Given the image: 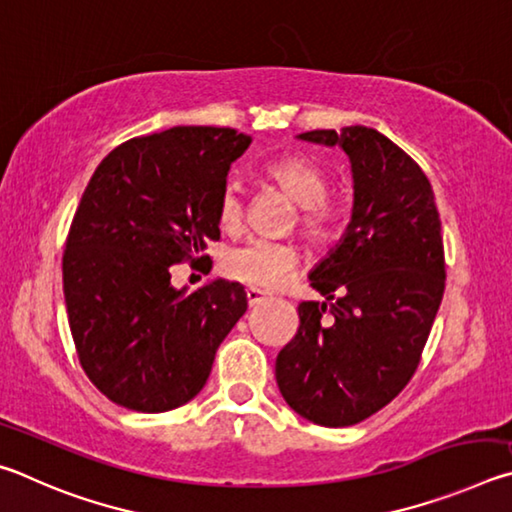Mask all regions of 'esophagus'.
Wrapping results in <instances>:
<instances>
[{"label":"esophagus","mask_w":512,"mask_h":512,"mask_svg":"<svg viewBox=\"0 0 512 512\" xmlns=\"http://www.w3.org/2000/svg\"><path fill=\"white\" fill-rule=\"evenodd\" d=\"M246 298H248V305H250V307H257L259 302L266 300V293L255 289V287H248V289H246Z\"/></svg>","instance_id":"34e87169"}]
</instances>
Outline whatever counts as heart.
<instances>
[{"mask_svg":"<svg viewBox=\"0 0 512 512\" xmlns=\"http://www.w3.org/2000/svg\"><path fill=\"white\" fill-rule=\"evenodd\" d=\"M264 176L300 207L298 225L311 241H327L334 237L339 225V207L327 198V173L302 155H284L268 162ZM244 216V201L235 187H225L219 198V223L225 230L239 228ZM298 266L296 248L275 241L253 239L230 248L223 257V271L232 280L250 284L255 289H280Z\"/></svg>","mask_w":512,"mask_h":512,"instance_id":"obj_1","label":"heart"}]
</instances>
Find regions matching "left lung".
Wrapping results in <instances>:
<instances>
[{
	"instance_id": "obj_1",
	"label": "left lung",
	"mask_w": 512,
	"mask_h": 512,
	"mask_svg": "<svg viewBox=\"0 0 512 512\" xmlns=\"http://www.w3.org/2000/svg\"><path fill=\"white\" fill-rule=\"evenodd\" d=\"M298 140L341 146L354 203L341 241L309 273L325 302L298 305V334L277 354L275 379L302 418L350 427L384 409L418 368L445 291L440 216L424 171L375 128Z\"/></svg>"
}]
</instances>
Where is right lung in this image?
I'll list each match as a JSON object with an SVG mask.
<instances>
[{
	"label": "right lung",
	"mask_w": 512,
	"mask_h": 512,
	"mask_svg": "<svg viewBox=\"0 0 512 512\" xmlns=\"http://www.w3.org/2000/svg\"><path fill=\"white\" fill-rule=\"evenodd\" d=\"M250 135L173 126L128 140L85 187L63 255L69 329L85 375L119 406L162 413L205 386L221 341L246 314L239 282L189 293L171 266L210 259L219 198Z\"/></svg>",
	"instance_id": "obj_1"
}]
</instances>
